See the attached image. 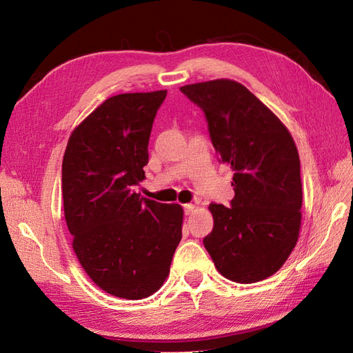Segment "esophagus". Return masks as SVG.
Instances as JSON below:
<instances>
[{
    "instance_id": "esophagus-1",
    "label": "esophagus",
    "mask_w": 353,
    "mask_h": 353,
    "mask_svg": "<svg viewBox=\"0 0 353 353\" xmlns=\"http://www.w3.org/2000/svg\"><path fill=\"white\" fill-rule=\"evenodd\" d=\"M194 209H196V205H193V203H188V205H184L185 215H191V213L194 212Z\"/></svg>"
}]
</instances>
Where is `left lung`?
<instances>
[{
    "instance_id": "obj_1",
    "label": "left lung",
    "mask_w": 353,
    "mask_h": 353,
    "mask_svg": "<svg viewBox=\"0 0 353 353\" xmlns=\"http://www.w3.org/2000/svg\"><path fill=\"white\" fill-rule=\"evenodd\" d=\"M181 91L205 112L215 152L234 172L231 208L209 206L213 230L205 248L231 281L268 279L288 259L301 231V160L293 137L237 81L190 83Z\"/></svg>"
}]
</instances>
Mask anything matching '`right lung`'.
<instances>
[{"instance_id":"1","label":"right lung","mask_w":353,"mask_h":353,"mask_svg":"<svg viewBox=\"0 0 353 353\" xmlns=\"http://www.w3.org/2000/svg\"><path fill=\"white\" fill-rule=\"evenodd\" d=\"M166 90L117 94L72 131L61 165L63 208L74 254L91 281L138 301L166 281L184 209L140 197L148 140Z\"/></svg>"}]
</instances>
